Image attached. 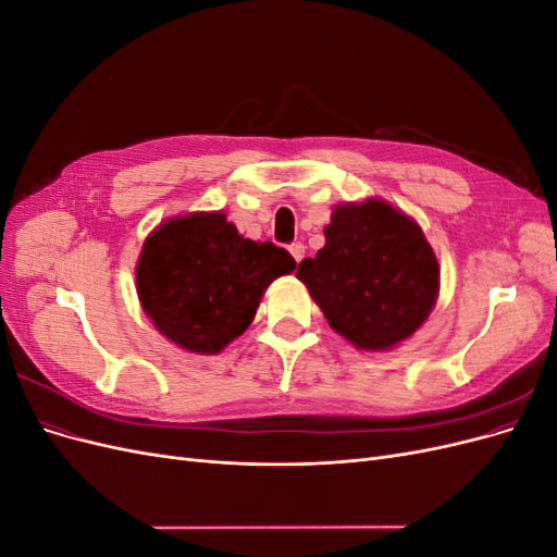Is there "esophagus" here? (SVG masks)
<instances>
[{
	"instance_id": "1",
	"label": "esophagus",
	"mask_w": 557,
	"mask_h": 557,
	"mask_svg": "<svg viewBox=\"0 0 557 557\" xmlns=\"http://www.w3.org/2000/svg\"><path fill=\"white\" fill-rule=\"evenodd\" d=\"M290 256L295 258V262L299 264L301 262V258H305V244H301V242H295V244H290Z\"/></svg>"
}]
</instances>
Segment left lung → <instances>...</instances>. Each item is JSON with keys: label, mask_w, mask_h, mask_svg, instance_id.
I'll return each instance as SVG.
<instances>
[{"label": "left lung", "mask_w": 557, "mask_h": 557, "mask_svg": "<svg viewBox=\"0 0 557 557\" xmlns=\"http://www.w3.org/2000/svg\"><path fill=\"white\" fill-rule=\"evenodd\" d=\"M297 278L330 327L362 350L409 339L440 295V262L423 230L381 199L336 207L325 246L299 262Z\"/></svg>", "instance_id": "obj_1"}]
</instances>
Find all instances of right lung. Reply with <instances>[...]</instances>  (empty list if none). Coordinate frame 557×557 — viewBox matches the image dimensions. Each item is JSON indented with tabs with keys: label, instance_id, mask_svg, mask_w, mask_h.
I'll list each match as a JSON object with an SVG mask.
<instances>
[{
	"label": "right lung",
	"instance_id": "1",
	"mask_svg": "<svg viewBox=\"0 0 557 557\" xmlns=\"http://www.w3.org/2000/svg\"><path fill=\"white\" fill-rule=\"evenodd\" d=\"M293 269L288 250L244 239L223 211L190 213L146 239L137 293L166 339L213 356L246 332L267 285Z\"/></svg>",
	"mask_w": 557,
	"mask_h": 557
}]
</instances>
